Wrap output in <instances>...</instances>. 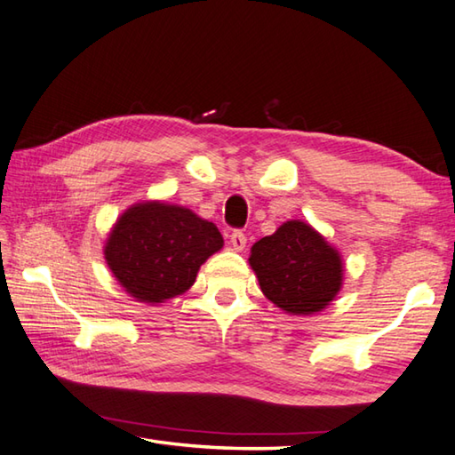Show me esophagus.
<instances>
[{"instance_id":"1","label":"esophagus","mask_w":455,"mask_h":455,"mask_svg":"<svg viewBox=\"0 0 455 455\" xmlns=\"http://www.w3.org/2000/svg\"><path fill=\"white\" fill-rule=\"evenodd\" d=\"M230 244H233L235 251H244V246H246L244 233H241V230H235V233L230 235Z\"/></svg>"}]
</instances>
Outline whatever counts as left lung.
I'll list each match as a JSON object with an SVG mask.
<instances>
[{
  "instance_id": "left-lung-1",
  "label": "left lung",
  "mask_w": 455,
  "mask_h": 455,
  "mask_svg": "<svg viewBox=\"0 0 455 455\" xmlns=\"http://www.w3.org/2000/svg\"><path fill=\"white\" fill-rule=\"evenodd\" d=\"M249 264L262 294L291 316L328 308L344 284L342 254L304 220H286L254 243Z\"/></svg>"
}]
</instances>
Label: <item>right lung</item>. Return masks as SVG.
Masks as SVG:
<instances>
[{
  "label": "right lung",
  "mask_w": 455,
  "mask_h": 455,
  "mask_svg": "<svg viewBox=\"0 0 455 455\" xmlns=\"http://www.w3.org/2000/svg\"><path fill=\"white\" fill-rule=\"evenodd\" d=\"M222 244L219 228L187 206L143 201L115 222L103 254L123 291L156 307L185 294Z\"/></svg>",
  "instance_id": "1"
}]
</instances>
